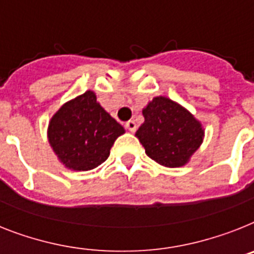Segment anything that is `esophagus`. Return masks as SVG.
Wrapping results in <instances>:
<instances>
[{"mask_svg":"<svg viewBox=\"0 0 254 254\" xmlns=\"http://www.w3.org/2000/svg\"><path fill=\"white\" fill-rule=\"evenodd\" d=\"M125 127H127V129L129 131H131V133H134V131L137 130V124H135V121L133 120H129L127 124H125Z\"/></svg>","mask_w":254,"mask_h":254,"instance_id":"obj_1","label":"esophagus"}]
</instances>
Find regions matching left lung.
<instances>
[{"label": "left lung", "instance_id": "left-lung-1", "mask_svg": "<svg viewBox=\"0 0 254 254\" xmlns=\"http://www.w3.org/2000/svg\"><path fill=\"white\" fill-rule=\"evenodd\" d=\"M142 114L144 123L135 137L147 156L163 167H185L203 143V124L187 108L163 95L148 102Z\"/></svg>", "mask_w": 254, "mask_h": 254}]
</instances>
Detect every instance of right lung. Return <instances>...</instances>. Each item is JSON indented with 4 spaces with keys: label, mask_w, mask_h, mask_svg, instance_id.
<instances>
[{
    "label": "right lung",
    "mask_w": 254,
    "mask_h": 254,
    "mask_svg": "<svg viewBox=\"0 0 254 254\" xmlns=\"http://www.w3.org/2000/svg\"><path fill=\"white\" fill-rule=\"evenodd\" d=\"M125 133L97 101L93 90L65 102L49 121L48 140L67 169L86 172L110 156L115 140Z\"/></svg>",
    "instance_id": "add662e5"
}]
</instances>
